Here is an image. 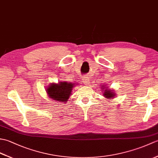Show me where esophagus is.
Returning a JSON list of instances; mask_svg holds the SVG:
<instances>
[{
    "label": "esophagus",
    "mask_w": 158,
    "mask_h": 158,
    "mask_svg": "<svg viewBox=\"0 0 158 158\" xmlns=\"http://www.w3.org/2000/svg\"><path fill=\"white\" fill-rule=\"evenodd\" d=\"M82 80H83V83H84V85H88L89 81V79L87 77H83L82 78Z\"/></svg>",
    "instance_id": "obj_1"
}]
</instances>
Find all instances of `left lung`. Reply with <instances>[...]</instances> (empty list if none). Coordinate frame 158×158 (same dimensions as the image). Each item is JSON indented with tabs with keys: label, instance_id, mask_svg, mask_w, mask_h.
<instances>
[{
	"label": "left lung",
	"instance_id": "1",
	"mask_svg": "<svg viewBox=\"0 0 158 158\" xmlns=\"http://www.w3.org/2000/svg\"><path fill=\"white\" fill-rule=\"evenodd\" d=\"M100 88H101L100 89L102 90V95L105 98L112 99L116 97L117 94H116V92H115V90L110 89L109 87L107 86V85L105 84V83L104 85H101Z\"/></svg>",
	"mask_w": 158,
	"mask_h": 158
}]
</instances>
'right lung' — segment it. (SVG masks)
Segmentation results:
<instances>
[{"mask_svg":"<svg viewBox=\"0 0 158 158\" xmlns=\"http://www.w3.org/2000/svg\"><path fill=\"white\" fill-rule=\"evenodd\" d=\"M77 83L67 81L52 83L46 88V92L49 98L56 102H66L72 94L73 88Z\"/></svg>","mask_w":158,"mask_h":158,"instance_id":"1","label":"right lung"}]
</instances>
